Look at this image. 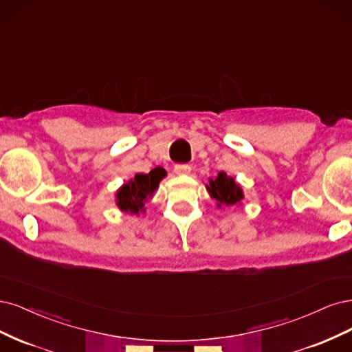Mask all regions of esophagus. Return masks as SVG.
Returning <instances> with one entry per match:
<instances>
[{"instance_id": "1", "label": "esophagus", "mask_w": 352, "mask_h": 352, "mask_svg": "<svg viewBox=\"0 0 352 352\" xmlns=\"http://www.w3.org/2000/svg\"><path fill=\"white\" fill-rule=\"evenodd\" d=\"M174 171H175L178 175H187V174H190V171H191V166H190L188 164H178V165H175Z\"/></svg>"}]
</instances>
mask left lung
Listing matches in <instances>:
<instances>
[{"instance_id": "obj_1", "label": "left lung", "mask_w": 352, "mask_h": 352, "mask_svg": "<svg viewBox=\"0 0 352 352\" xmlns=\"http://www.w3.org/2000/svg\"><path fill=\"white\" fill-rule=\"evenodd\" d=\"M209 195L218 201V206H235L241 205L244 200L243 188L235 183V179L226 175V173H219L214 179H209L206 186Z\"/></svg>"}]
</instances>
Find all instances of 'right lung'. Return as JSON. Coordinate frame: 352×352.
<instances>
[{
	"mask_svg": "<svg viewBox=\"0 0 352 352\" xmlns=\"http://www.w3.org/2000/svg\"><path fill=\"white\" fill-rule=\"evenodd\" d=\"M166 175L164 168H155L149 174H135L117 191V206L127 213L139 214L144 212V203L151 199L160 187L161 179Z\"/></svg>",
	"mask_w": 352,
	"mask_h": 352,
	"instance_id": "obj_1",
	"label": "right lung"
}]
</instances>
